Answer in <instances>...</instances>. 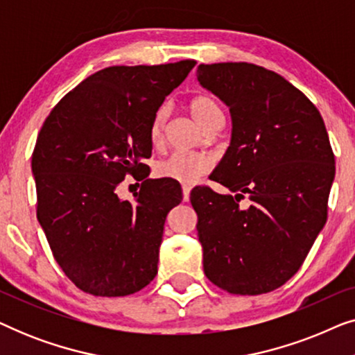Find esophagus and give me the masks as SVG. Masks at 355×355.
<instances>
[{
  "mask_svg": "<svg viewBox=\"0 0 355 355\" xmlns=\"http://www.w3.org/2000/svg\"><path fill=\"white\" fill-rule=\"evenodd\" d=\"M182 196H184V202H189V198H191V187L186 186V184L182 186Z\"/></svg>",
  "mask_w": 355,
  "mask_h": 355,
  "instance_id": "esophagus-1",
  "label": "esophagus"
}]
</instances>
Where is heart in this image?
I'll return each instance as SVG.
<instances>
[{"mask_svg":"<svg viewBox=\"0 0 355 355\" xmlns=\"http://www.w3.org/2000/svg\"><path fill=\"white\" fill-rule=\"evenodd\" d=\"M189 113L193 121L203 128L213 116L221 114L220 106L208 95H197L189 101ZM166 121V108H159L153 114L150 124V140L155 147H158L163 140V128ZM210 168V159L203 155L189 152H174L157 164V174L162 178H169L182 184L196 182L202 174H205Z\"/></svg>","mask_w":355,"mask_h":355,"instance_id":"1","label":"heart"}]
</instances>
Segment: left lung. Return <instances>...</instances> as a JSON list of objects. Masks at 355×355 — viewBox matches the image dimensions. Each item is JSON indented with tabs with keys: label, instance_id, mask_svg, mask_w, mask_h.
Instances as JSON below:
<instances>
[{
	"label": "left lung",
	"instance_id": "left-lung-1",
	"mask_svg": "<svg viewBox=\"0 0 355 355\" xmlns=\"http://www.w3.org/2000/svg\"><path fill=\"white\" fill-rule=\"evenodd\" d=\"M197 80L231 114L230 147L210 174L231 193L191 192L203 271L231 294L270 293L297 273L327 223L334 181L327 128L302 92L265 67L200 64Z\"/></svg>",
	"mask_w": 355,
	"mask_h": 355
}]
</instances>
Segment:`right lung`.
Listing matches in <instances>:
<instances>
[{
	"instance_id": "obj_1",
	"label": "right lung",
	"mask_w": 355,
	"mask_h": 355,
	"mask_svg": "<svg viewBox=\"0 0 355 355\" xmlns=\"http://www.w3.org/2000/svg\"><path fill=\"white\" fill-rule=\"evenodd\" d=\"M197 62L111 66L58 103L32 155L37 218L53 255L84 293L129 295L158 273L166 215L182 200L171 179H145L134 200L118 196L125 178L148 176L150 124Z\"/></svg>"
}]
</instances>
